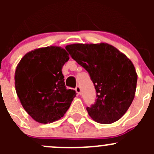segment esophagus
I'll list each match as a JSON object with an SVG mask.
<instances>
[{"instance_id":"34e87169","label":"esophagus","mask_w":154,"mask_h":154,"mask_svg":"<svg viewBox=\"0 0 154 154\" xmlns=\"http://www.w3.org/2000/svg\"><path fill=\"white\" fill-rule=\"evenodd\" d=\"M75 91H76V92L77 93V94H81V88H80V86H77V87H76Z\"/></svg>"}]
</instances>
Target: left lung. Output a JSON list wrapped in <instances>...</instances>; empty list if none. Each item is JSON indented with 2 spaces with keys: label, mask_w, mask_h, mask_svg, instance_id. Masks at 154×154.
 I'll use <instances>...</instances> for the list:
<instances>
[{
  "label": "left lung",
  "mask_w": 154,
  "mask_h": 154,
  "mask_svg": "<svg viewBox=\"0 0 154 154\" xmlns=\"http://www.w3.org/2000/svg\"><path fill=\"white\" fill-rule=\"evenodd\" d=\"M66 48L88 71L94 83L97 100L86 108L90 117L103 125L119 120L135 97L138 76L131 60L116 47L104 42L76 43Z\"/></svg>",
  "instance_id": "1"
}]
</instances>
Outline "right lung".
I'll return each mask as SVG.
<instances>
[{"label":"right lung","instance_id":"right-lung-1","mask_svg":"<svg viewBox=\"0 0 154 154\" xmlns=\"http://www.w3.org/2000/svg\"><path fill=\"white\" fill-rule=\"evenodd\" d=\"M69 54L59 46L40 48L27 53L15 72L17 95L25 111L35 122L52 123L64 116L74 90L67 89L62 68Z\"/></svg>","mask_w":154,"mask_h":154}]
</instances>
